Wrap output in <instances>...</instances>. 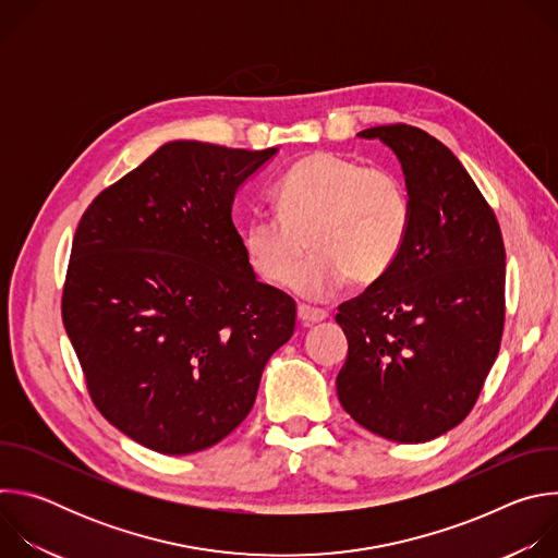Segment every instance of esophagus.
<instances>
[{
	"label": "esophagus",
	"instance_id": "1",
	"mask_svg": "<svg viewBox=\"0 0 558 558\" xmlns=\"http://www.w3.org/2000/svg\"><path fill=\"white\" fill-rule=\"evenodd\" d=\"M329 317V313L325 311V308H315V306H306V304H298V320L302 323V325H317V323H323V320H327Z\"/></svg>",
	"mask_w": 558,
	"mask_h": 558
}]
</instances>
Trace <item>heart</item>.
Instances as JSON below:
<instances>
[{
    "mask_svg": "<svg viewBox=\"0 0 558 558\" xmlns=\"http://www.w3.org/2000/svg\"><path fill=\"white\" fill-rule=\"evenodd\" d=\"M278 214H254L245 225V254L256 276L282 287L307 251L314 258L293 279L313 300L333 295L353 278L379 282L400 258L411 229V194L388 168H362L336 151H313L271 190Z\"/></svg>",
    "mask_w": 558,
    "mask_h": 558,
    "instance_id": "b5f03b06",
    "label": "heart"
}]
</instances>
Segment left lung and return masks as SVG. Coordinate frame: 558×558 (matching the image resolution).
<instances>
[{"instance_id":"obj_1","label":"left lung","mask_w":558,"mask_h":558,"mask_svg":"<svg viewBox=\"0 0 558 558\" xmlns=\"http://www.w3.org/2000/svg\"><path fill=\"white\" fill-rule=\"evenodd\" d=\"M400 158L411 229L392 269L338 306L349 340L338 373L344 411L397 441H430L465 420L497 360L506 320V250L493 207L428 132L362 130Z\"/></svg>"}]
</instances>
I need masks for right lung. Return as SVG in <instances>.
<instances>
[{
	"label": "right lung",
	"mask_w": 558,
	"mask_h": 558,
	"mask_svg": "<svg viewBox=\"0 0 558 558\" xmlns=\"http://www.w3.org/2000/svg\"><path fill=\"white\" fill-rule=\"evenodd\" d=\"M276 151L166 143L78 220L63 327L99 413L149 450L225 439L293 336L295 302L256 280L231 220Z\"/></svg>",
	"instance_id": "obj_1"
}]
</instances>
